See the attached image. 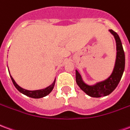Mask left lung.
<instances>
[{
    "instance_id": "left-lung-1",
    "label": "left lung",
    "mask_w": 130,
    "mask_h": 130,
    "mask_svg": "<svg viewBox=\"0 0 130 130\" xmlns=\"http://www.w3.org/2000/svg\"><path fill=\"white\" fill-rule=\"evenodd\" d=\"M109 31L114 36L116 42L117 55L114 70L109 79L98 83L95 86H90L86 85L82 81L81 75L79 74L78 71L76 70V82L77 85L88 95L93 98H101L102 96H106L111 93L119 84L125 70V52L120 37L113 30H109Z\"/></svg>"
}]
</instances>
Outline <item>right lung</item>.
Wrapping results in <instances>:
<instances>
[{
  "instance_id": "right-lung-1",
  "label": "right lung",
  "mask_w": 130,
  "mask_h": 130,
  "mask_svg": "<svg viewBox=\"0 0 130 130\" xmlns=\"http://www.w3.org/2000/svg\"><path fill=\"white\" fill-rule=\"evenodd\" d=\"M10 77H11V79H12V81L13 84L14 85V86L16 87V88H17L19 92H21V93L24 94L25 95L28 96L30 98H43V97H45V96H46L47 95H48V94L51 92V90H53L54 85H55V82H56V79H55L54 83H53L51 86H49L48 87L46 88L45 89L38 90H27L24 89V88H21L20 86H19L17 84V83L14 82V80L13 79L12 76H10Z\"/></svg>"
}]
</instances>
